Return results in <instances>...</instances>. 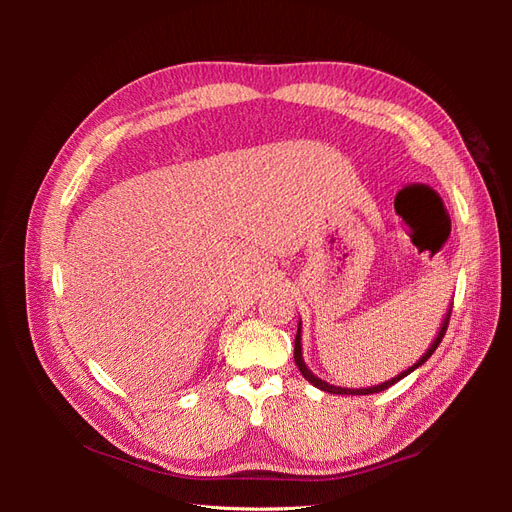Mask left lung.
I'll list each match as a JSON object with an SVG mask.
<instances>
[{
  "label": "left lung",
  "mask_w": 512,
  "mask_h": 512,
  "mask_svg": "<svg viewBox=\"0 0 512 512\" xmlns=\"http://www.w3.org/2000/svg\"><path fill=\"white\" fill-rule=\"evenodd\" d=\"M448 318H451V312L446 314V318H444V322H442V327H440V333H438V337L433 339V344L429 346V350L421 356V359H418L412 367H408L406 371H401L399 376H395V378H391V380H386V382H382V384H378V386H369V389H342V386H333V384H329V382H324V380H320L318 376H314L312 371L307 369V365H305V361H303V352H301V322H299V329H297V337H294V363H297V367H299V371L303 374V378L307 380V382H312L316 389H320V391H327V393H333V395H371V393H380V391H386L389 389V386H393L395 382H399L401 378H406L408 374H412V371L416 369V367H421L429 356L436 352V348L440 346V342H442V337H444V333H446V327H448Z\"/></svg>",
  "instance_id": "left-lung-1"
}]
</instances>
